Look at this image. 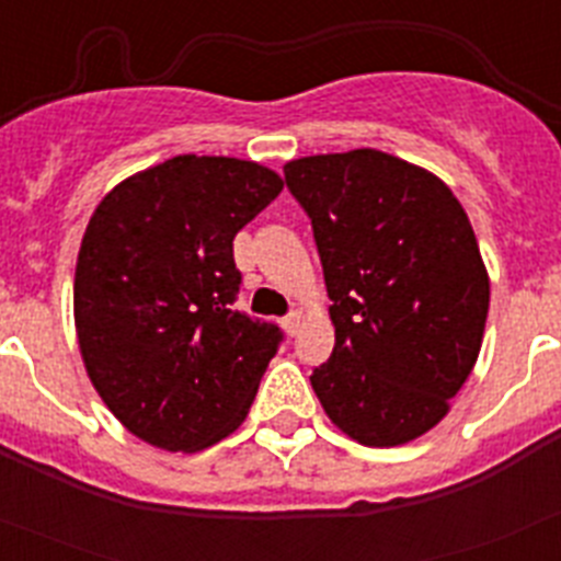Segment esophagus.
<instances>
[{"mask_svg":"<svg viewBox=\"0 0 561 561\" xmlns=\"http://www.w3.org/2000/svg\"><path fill=\"white\" fill-rule=\"evenodd\" d=\"M284 329L289 331L291 336L297 334V329H300V311H289V314L284 317Z\"/></svg>","mask_w":561,"mask_h":561,"instance_id":"obj_1","label":"esophagus"}]
</instances>
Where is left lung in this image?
Here are the masks:
<instances>
[{"label": "left lung", "mask_w": 561, "mask_h": 561, "mask_svg": "<svg viewBox=\"0 0 561 561\" xmlns=\"http://www.w3.org/2000/svg\"><path fill=\"white\" fill-rule=\"evenodd\" d=\"M284 176L311 219L336 334L311 388L365 447L408 444L478 362L489 275L472 225L438 176L374 148L291 160Z\"/></svg>", "instance_id": "8db88e82"}]
</instances>
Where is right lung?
Wrapping results in <instances>:
<instances>
[{
	"label": "right lung",
	"mask_w": 561,
	"mask_h": 561,
	"mask_svg": "<svg viewBox=\"0 0 561 561\" xmlns=\"http://www.w3.org/2000/svg\"><path fill=\"white\" fill-rule=\"evenodd\" d=\"M284 182L232 157L182 153L103 196L76 266L87 374L123 427L171 453L247 419L284 331L236 309L232 238Z\"/></svg>",
	"instance_id": "add662e5"
}]
</instances>
